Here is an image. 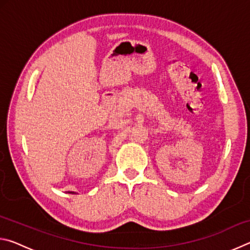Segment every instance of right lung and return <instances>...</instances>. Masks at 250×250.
I'll use <instances>...</instances> for the list:
<instances>
[{
	"label": "right lung",
	"mask_w": 250,
	"mask_h": 250,
	"mask_svg": "<svg viewBox=\"0 0 250 250\" xmlns=\"http://www.w3.org/2000/svg\"><path fill=\"white\" fill-rule=\"evenodd\" d=\"M68 193H71V194H76L75 192H68Z\"/></svg>",
	"instance_id": "1"
}]
</instances>
